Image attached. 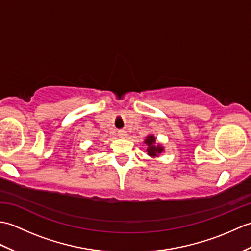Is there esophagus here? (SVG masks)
I'll use <instances>...</instances> for the list:
<instances>
[{
  "label": "esophagus",
  "instance_id": "obj_1",
  "mask_svg": "<svg viewBox=\"0 0 251 251\" xmlns=\"http://www.w3.org/2000/svg\"><path fill=\"white\" fill-rule=\"evenodd\" d=\"M119 136H120L121 138H125V137L127 136L126 131H125V130H120V131H119Z\"/></svg>",
  "mask_w": 251,
  "mask_h": 251
}]
</instances>
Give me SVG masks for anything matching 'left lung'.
<instances>
[{
	"mask_svg": "<svg viewBox=\"0 0 251 251\" xmlns=\"http://www.w3.org/2000/svg\"><path fill=\"white\" fill-rule=\"evenodd\" d=\"M146 145H148V154L151 156H157V154L162 153L164 151L163 147L155 146V138L153 136H149L145 140Z\"/></svg>",
	"mask_w": 251,
	"mask_h": 251,
	"instance_id": "8db88e82",
	"label": "left lung"
}]
</instances>
